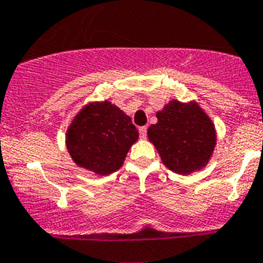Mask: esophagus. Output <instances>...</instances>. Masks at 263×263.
I'll return each instance as SVG.
<instances>
[{
	"instance_id": "1",
	"label": "esophagus",
	"mask_w": 263,
	"mask_h": 263,
	"mask_svg": "<svg viewBox=\"0 0 263 263\" xmlns=\"http://www.w3.org/2000/svg\"><path fill=\"white\" fill-rule=\"evenodd\" d=\"M138 132H140L141 138H145V137H146V133H147V127L146 126H141L140 129H138Z\"/></svg>"
}]
</instances>
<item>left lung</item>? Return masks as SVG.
I'll return each instance as SVG.
<instances>
[{
  "instance_id": "1",
  "label": "left lung",
  "mask_w": 263,
  "mask_h": 263,
  "mask_svg": "<svg viewBox=\"0 0 263 263\" xmlns=\"http://www.w3.org/2000/svg\"><path fill=\"white\" fill-rule=\"evenodd\" d=\"M156 117L157 123L149 126L147 137L166 168L180 175L204 168L214 152L216 133L200 106L171 101Z\"/></svg>"
}]
</instances>
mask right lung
Returning a JSON list of instances; mask_svg holds the SVG:
<instances>
[{
	"label": "right lung",
	"mask_w": 263,
	"mask_h": 263,
	"mask_svg": "<svg viewBox=\"0 0 263 263\" xmlns=\"http://www.w3.org/2000/svg\"><path fill=\"white\" fill-rule=\"evenodd\" d=\"M137 140L138 130L130 117L108 101L84 106L66 134L75 164L101 176L118 171Z\"/></svg>",
	"instance_id": "obj_1"
}]
</instances>
